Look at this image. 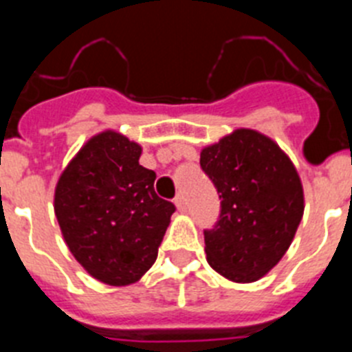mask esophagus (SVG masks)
<instances>
[{
  "label": "esophagus",
  "instance_id": "34e87169",
  "mask_svg": "<svg viewBox=\"0 0 352 352\" xmlns=\"http://www.w3.org/2000/svg\"><path fill=\"white\" fill-rule=\"evenodd\" d=\"M174 204H176V208H178V211H186V199L183 194H178L176 195V199H174Z\"/></svg>",
  "mask_w": 352,
  "mask_h": 352
}]
</instances>
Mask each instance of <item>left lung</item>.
I'll return each mask as SVG.
<instances>
[{
	"instance_id": "1",
	"label": "left lung",
	"mask_w": 352,
	"mask_h": 352,
	"mask_svg": "<svg viewBox=\"0 0 352 352\" xmlns=\"http://www.w3.org/2000/svg\"><path fill=\"white\" fill-rule=\"evenodd\" d=\"M201 167L222 199L219 222L204 231L208 263L227 280H259L284 257L303 217L296 167L273 139L250 129L203 148Z\"/></svg>"
}]
</instances>
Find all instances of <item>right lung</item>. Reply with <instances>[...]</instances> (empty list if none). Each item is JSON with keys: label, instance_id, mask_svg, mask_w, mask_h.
I'll use <instances>...</instances> for the list:
<instances>
[{"label": "right lung", "instance_id": "right-lung-1", "mask_svg": "<svg viewBox=\"0 0 352 352\" xmlns=\"http://www.w3.org/2000/svg\"><path fill=\"white\" fill-rule=\"evenodd\" d=\"M142 148L104 130L61 173L54 213L72 256L93 278L130 285L157 261L174 204L155 194L153 170L139 164Z\"/></svg>", "mask_w": 352, "mask_h": 352}]
</instances>
